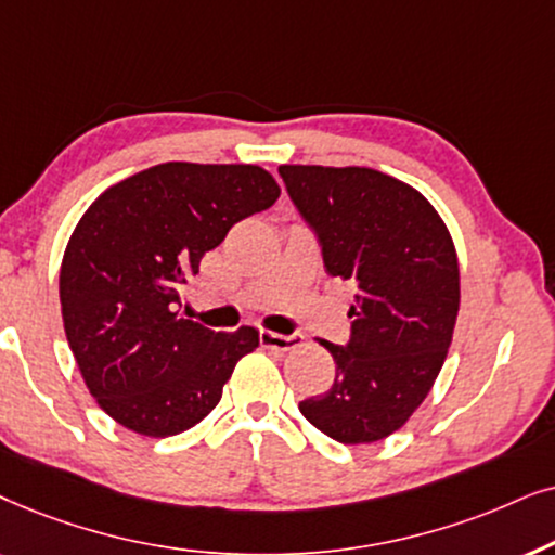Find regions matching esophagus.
Masks as SVG:
<instances>
[{"label": "esophagus", "instance_id": "34e87169", "mask_svg": "<svg viewBox=\"0 0 555 555\" xmlns=\"http://www.w3.org/2000/svg\"><path fill=\"white\" fill-rule=\"evenodd\" d=\"M258 339H261L263 347H269V350H294V347L301 345V337L299 335H279V332H271V330H261L258 332Z\"/></svg>", "mask_w": 555, "mask_h": 555}]
</instances>
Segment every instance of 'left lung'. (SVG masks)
Masks as SVG:
<instances>
[{"label": "left lung", "instance_id": "obj_1", "mask_svg": "<svg viewBox=\"0 0 555 555\" xmlns=\"http://www.w3.org/2000/svg\"><path fill=\"white\" fill-rule=\"evenodd\" d=\"M289 197L314 228L330 276L354 284L352 327L327 393L301 416L339 444H373L424 403L460 312V261L431 203L371 167L282 165Z\"/></svg>", "mask_w": 555, "mask_h": 555}]
</instances>
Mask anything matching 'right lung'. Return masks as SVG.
<instances>
[{
  "label": "right lung",
  "instance_id": "1",
  "mask_svg": "<svg viewBox=\"0 0 555 555\" xmlns=\"http://www.w3.org/2000/svg\"><path fill=\"white\" fill-rule=\"evenodd\" d=\"M279 195L258 165L165 162L111 184L78 220L61 263L63 327L86 388L116 424L165 439L216 409L258 330L184 320L180 292L238 220Z\"/></svg>",
  "mask_w": 555,
  "mask_h": 555
}]
</instances>
